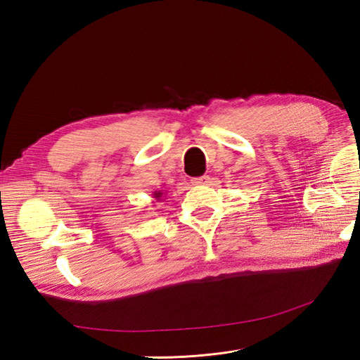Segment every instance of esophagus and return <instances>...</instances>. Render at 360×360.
Masks as SVG:
<instances>
[{"label": "esophagus", "instance_id": "34e87169", "mask_svg": "<svg viewBox=\"0 0 360 360\" xmlns=\"http://www.w3.org/2000/svg\"><path fill=\"white\" fill-rule=\"evenodd\" d=\"M209 181H210L209 176H201V177L192 179V184H197V186H201V184H209Z\"/></svg>", "mask_w": 360, "mask_h": 360}]
</instances>
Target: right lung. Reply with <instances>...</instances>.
Returning <instances> with one entry per match:
<instances>
[{
	"label": "right lung",
	"instance_id": "obj_1",
	"mask_svg": "<svg viewBox=\"0 0 360 360\" xmlns=\"http://www.w3.org/2000/svg\"><path fill=\"white\" fill-rule=\"evenodd\" d=\"M162 197H163V193H162V192H159V191L153 193V198H155V201H160V200H163Z\"/></svg>",
	"mask_w": 360,
	"mask_h": 360
}]
</instances>
